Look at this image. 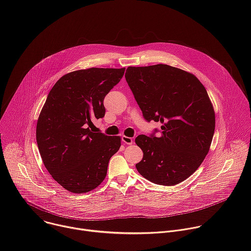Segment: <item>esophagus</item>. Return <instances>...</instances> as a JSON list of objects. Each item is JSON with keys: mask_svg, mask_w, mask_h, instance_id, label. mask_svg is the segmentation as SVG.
<instances>
[{"mask_svg": "<svg viewBox=\"0 0 251 251\" xmlns=\"http://www.w3.org/2000/svg\"><path fill=\"white\" fill-rule=\"evenodd\" d=\"M122 141L124 144L126 145H132L133 144V139L131 137H127V136H122Z\"/></svg>", "mask_w": 251, "mask_h": 251, "instance_id": "34e87169", "label": "esophagus"}]
</instances>
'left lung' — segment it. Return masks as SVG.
<instances>
[{
  "label": "left lung",
  "instance_id": "8db88e82",
  "mask_svg": "<svg viewBox=\"0 0 251 251\" xmlns=\"http://www.w3.org/2000/svg\"><path fill=\"white\" fill-rule=\"evenodd\" d=\"M125 77L143 116L162 124L159 137L135 139L144 153L137 171L157 185L182 183L204 160L216 127L204 86L193 74L168 64L129 66Z\"/></svg>",
  "mask_w": 251,
  "mask_h": 251
}]
</instances>
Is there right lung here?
I'll return each mask as SVG.
<instances>
[{
	"instance_id": "right-lung-1",
	"label": "right lung",
	"mask_w": 251,
	"mask_h": 251,
	"mask_svg": "<svg viewBox=\"0 0 251 251\" xmlns=\"http://www.w3.org/2000/svg\"><path fill=\"white\" fill-rule=\"evenodd\" d=\"M125 68L91 67L61 76L50 91L37 123V143L52 178L70 193L96 189L107 175L110 158L121 146L120 136L89 129L105 115L103 99Z\"/></svg>"
}]
</instances>
